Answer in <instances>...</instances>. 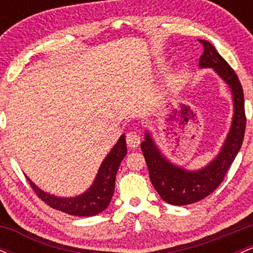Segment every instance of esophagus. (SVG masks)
Returning a JSON list of instances; mask_svg holds the SVG:
<instances>
[{"label": "esophagus", "instance_id": "1", "mask_svg": "<svg viewBox=\"0 0 253 253\" xmlns=\"http://www.w3.org/2000/svg\"><path fill=\"white\" fill-rule=\"evenodd\" d=\"M126 141H127V145H128L129 147L135 149V147H138L139 145H140L141 138L136 132H128L126 135Z\"/></svg>", "mask_w": 253, "mask_h": 253}]
</instances>
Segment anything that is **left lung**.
I'll return each instance as SVG.
<instances>
[{"instance_id": "left-lung-1", "label": "left lung", "mask_w": 253, "mask_h": 253, "mask_svg": "<svg viewBox=\"0 0 253 253\" xmlns=\"http://www.w3.org/2000/svg\"><path fill=\"white\" fill-rule=\"evenodd\" d=\"M200 42L203 45V53L200 57L199 66L202 69H214L229 86L233 97L234 114L231 129L219 155L205 168L195 171L185 170L168 161L150 133H145V140L140 147L149 168L151 183L165 202L175 206H185L200 201L211 195L221 184L223 177L242 147L245 134V106L239 78L210 42L200 40Z\"/></svg>"}]
</instances>
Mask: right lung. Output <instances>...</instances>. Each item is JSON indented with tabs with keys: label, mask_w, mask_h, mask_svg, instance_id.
I'll return each mask as SVG.
<instances>
[{
	"label": "right lung",
	"mask_w": 253,
	"mask_h": 253,
	"mask_svg": "<svg viewBox=\"0 0 253 253\" xmlns=\"http://www.w3.org/2000/svg\"><path fill=\"white\" fill-rule=\"evenodd\" d=\"M127 153L126 138L120 136L110 152L103 159L95 181L85 193L75 197H59L45 193L27 177L36 194L46 205L54 210L75 216H92L101 213L109 206L115 188V176L121 161Z\"/></svg>",
	"instance_id": "obj_1"
}]
</instances>
